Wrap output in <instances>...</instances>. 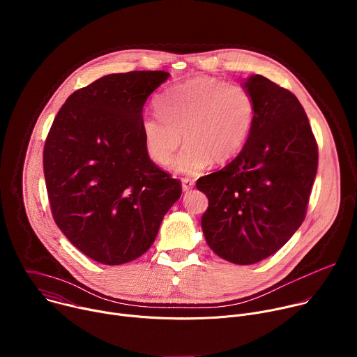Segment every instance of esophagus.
<instances>
[{"instance_id":"esophagus-1","label":"esophagus","mask_w":357,"mask_h":357,"mask_svg":"<svg viewBox=\"0 0 357 357\" xmlns=\"http://www.w3.org/2000/svg\"><path fill=\"white\" fill-rule=\"evenodd\" d=\"M195 185V181L190 178H182V190L189 192Z\"/></svg>"}]
</instances>
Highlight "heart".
I'll use <instances>...</instances> for the list:
<instances>
[{
  "mask_svg": "<svg viewBox=\"0 0 357 357\" xmlns=\"http://www.w3.org/2000/svg\"><path fill=\"white\" fill-rule=\"evenodd\" d=\"M157 116L141 121V135L149 158L167 165L183 141L186 145L171 162L178 174H197L213 161L234 158L247 144L256 103L241 84L197 76L174 84L155 100Z\"/></svg>",
  "mask_w": 357,
  "mask_h": 357,
  "instance_id": "1",
  "label": "heart"
}]
</instances>
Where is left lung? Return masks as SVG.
Segmentation results:
<instances>
[{"label": "left lung", "mask_w": 357, "mask_h": 357, "mask_svg": "<svg viewBox=\"0 0 357 357\" xmlns=\"http://www.w3.org/2000/svg\"><path fill=\"white\" fill-rule=\"evenodd\" d=\"M243 86L256 103V120L240 154L202 176L196 188L209 199L202 216L208 245L240 266L278 251L307 213L318 168V145L299 100L264 76Z\"/></svg>", "instance_id": "8db88e82"}]
</instances>
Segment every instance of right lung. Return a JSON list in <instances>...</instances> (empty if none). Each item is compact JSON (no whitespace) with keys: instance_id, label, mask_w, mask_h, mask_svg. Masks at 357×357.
Wrapping results in <instances>:
<instances>
[{"instance_id":"obj_1","label":"right lung","mask_w":357,"mask_h":357,"mask_svg":"<svg viewBox=\"0 0 357 357\" xmlns=\"http://www.w3.org/2000/svg\"><path fill=\"white\" fill-rule=\"evenodd\" d=\"M168 77L162 70L100 77L68 97L46 137L52 216L97 263L119 266L142 256L182 193L179 181L149 160L141 135L145 101Z\"/></svg>"}]
</instances>
